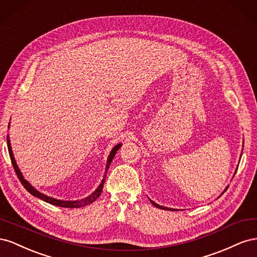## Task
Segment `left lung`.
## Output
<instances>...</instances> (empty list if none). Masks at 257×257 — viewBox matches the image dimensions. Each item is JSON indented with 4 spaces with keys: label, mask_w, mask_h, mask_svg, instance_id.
<instances>
[{
    "label": "left lung",
    "mask_w": 257,
    "mask_h": 257,
    "mask_svg": "<svg viewBox=\"0 0 257 257\" xmlns=\"http://www.w3.org/2000/svg\"><path fill=\"white\" fill-rule=\"evenodd\" d=\"M242 148H243V147H242ZM240 157H241V155H240ZM237 168H238V167H237ZM236 172H237V169H236ZM235 174H236V173H235ZM234 176H235V175H234ZM227 188H228V186H226V189L224 190V192L227 190ZM224 192H223V193H224ZM223 193H222V194H223ZM150 201L152 203V205H153L154 207H157V208H160V209H163V210H170V211H174V210H176V209H173V208H168V207H164V206H160L159 204L154 203V201H153V200H151V199H150Z\"/></svg>",
    "instance_id": "1"
}]
</instances>
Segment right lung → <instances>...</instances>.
<instances>
[{"label": "right lung", "mask_w": 257, "mask_h": 257, "mask_svg": "<svg viewBox=\"0 0 257 257\" xmlns=\"http://www.w3.org/2000/svg\"><path fill=\"white\" fill-rule=\"evenodd\" d=\"M9 128H10V124H9ZM121 146H122L121 143L118 144V145H115V146L112 148V149H111L109 155H108L104 177H103V179H102V181H100L99 185L97 186V189H96L94 192H93L92 194H90L89 196L84 197V198H81V199H77V200H62V199H57V198L50 197V196H48V195H45L44 193H41L40 191H37L32 184H31L28 180H26L25 177H23V175H22L21 172H20V169H19V167H18V165H17V163H16V160H15V158H14V153H13L12 146H11L10 135H7V147H9V152H10V157H11V160H12V164H13L15 172H16V175L18 176L19 180H20V182L22 183V185L25 186L26 190H27L30 194H32L33 196H35V197H37V198H40V199L46 201V203H48V204H51V205H54V206H58V207H63V208H80V207H84V206L92 204L93 201H95V200L99 197L100 193H102V191H103V186H104V183H105V179H106V174H107V172H108V168H109V166H110V164H111V162H112V160H113V158H114V155H115L116 151H118V150L120 149Z\"/></svg>", "instance_id": "obj_1"}]
</instances>
